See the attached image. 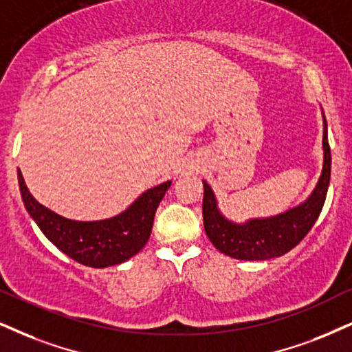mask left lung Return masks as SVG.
I'll use <instances>...</instances> for the list:
<instances>
[{"label": "left lung", "mask_w": 352, "mask_h": 352, "mask_svg": "<svg viewBox=\"0 0 352 352\" xmlns=\"http://www.w3.org/2000/svg\"><path fill=\"white\" fill-rule=\"evenodd\" d=\"M323 116V166L315 189L305 201L272 217L250 219L243 223L228 220L219 209L214 190L204 184L202 217L207 236L220 253L243 261H266L279 258L296 248L314 227L327 199L331 176V151L328 143V125Z\"/></svg>", "instance_id": "left-lung-1"}]
</instances>
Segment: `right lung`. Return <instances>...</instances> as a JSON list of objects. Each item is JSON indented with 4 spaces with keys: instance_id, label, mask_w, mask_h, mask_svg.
I'll return each instance as SVG.
<instances>
[{
    "instance_id": "add662e5",
    "label": "right lung",
    "mask_w": 352,
    "mask_h": 352,
    "mask_svg": "<svg viewBox=\"0 0 352 352\" xmlns=\"http://www.w3.org/2000/svg\"><path fill=\"white\" fill-rule=\"evenodd\" d=\"M21 197L30 219L62 253L89 267H109L135 256L148 241L155 212L171 186L162 183L138 196L119 215L93 222H81L55 214L29 192L21 169H17Z\"/></svg>"
}]
</instances>
